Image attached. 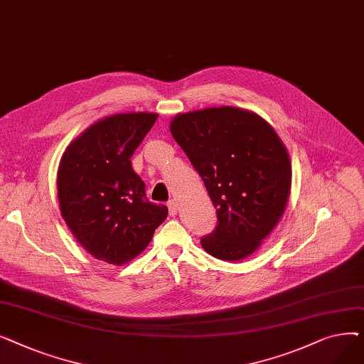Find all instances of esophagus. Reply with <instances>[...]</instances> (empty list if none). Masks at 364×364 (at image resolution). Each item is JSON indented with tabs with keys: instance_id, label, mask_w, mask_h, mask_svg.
<instances>
[{
	"instance_id": "obj_1",
	"label": "esophagus",
	"mask_w": 364,
	"mask_h": 364,
	"mask_svg": "<svg viewBox=\"0 0 364 364\" xmlns=\"http://www.w3.org/2000/svg\"><path fill=\"white\" fill-rule=\"evenodd\" d=\"M168 209H169V215H176L177 214V203H176V200H169L168 202Z\"/></svg>"
}]
</instances>
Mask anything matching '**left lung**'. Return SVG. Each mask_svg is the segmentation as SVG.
<instances>
[{
  "mask_svg": "<svg viewBox=\"0 0 364 364\" xmlns=\"http://www.w3.org/2000/svg\"><path fill=\"white\" fill-rule=\"evenodd\" d=\"M171 134L217 208L202 247L224 261L251 255L289 199L291 161L276 131L252 112L223 106L178 114Z\"/></svg>",
  "mask_w": 364,
  "mask_h": 364,
  "instance_id": "obj_1",
  "label": "left lung"
}]
</instances>
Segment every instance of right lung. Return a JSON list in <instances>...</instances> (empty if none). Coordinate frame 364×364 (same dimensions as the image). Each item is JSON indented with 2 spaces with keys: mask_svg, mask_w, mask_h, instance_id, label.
I'll use <instances>...</instances> for the list:
<instances>
[{
  "mask_svg": "<svg viewBox=\"0 0 364 364\" xmlns=\"http://www.w3.org/2000/svg\"><path fill=\"white\" fill-rule=\"evenodd\" d=\"M156 113H118L85 129L63 153L57 190L62 217L97 259L121 265L137 257L165 221L168 208L146 198L131 156Z\"/></svg>",
  "mask_w": 364,
  "mask_h": 364,
  "instance_id": "obj_1",
  "label": "right lung"
}]
</instances>
